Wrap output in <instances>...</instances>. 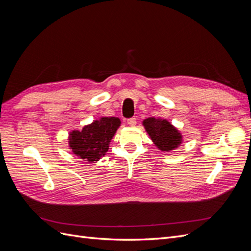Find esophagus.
Returning <instances> with one entry per match:
<instances>
[{
    "mask_svg": "<svg viewBox=\"0 0 251 251\" xmlns=\"http://www.w3.org/2000/svg\"><path fill=\"white\" fill-rule=\"evenodd\" d=\"M136 123H137V121H136V118H135V117H132V118H128V119H127V125H128V126H136Z\"/></svg>",
    "mask_w": 251,
    "mask_h": 251,
    "instance_id": "obj_1",
    "label": "esophagus"
}]
</instances>
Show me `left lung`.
I'll list each match as a JSON object with an SVG mask.
<instances>
[{
	"instance_id": "8db88e82",
	"label": "left lung",
	"mask_w": 251,
	"mask_h": 251,
	"mask_svg": "<svg viewBox=\"0 0 251 251\" xmlns=\"http://www.w3.org/2000/svg\"><path fill=\"white\" fill-rule=\"evenodd\" d=\"M150 137L161 151H172L181 143V135L168 120L150 117L143 121Z\"/></svg>"
}]
</instances>
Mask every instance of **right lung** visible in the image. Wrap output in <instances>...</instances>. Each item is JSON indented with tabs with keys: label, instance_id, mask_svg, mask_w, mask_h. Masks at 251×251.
I'll use <instances>...</instances> for the list:
<instances>
[{
	"label": "right lung",
	"instance_id": "right-lung-1",
	"mask_svg": "<svg viewBox=\"0 0 251 251\" xmlns=\"http://www.w3.org/2000/svg\"><path fill=\"white\" fill-rule=\"evenodd\" d=\"M119 126L120 120L117 117L95 120L83 126L81 131H73L70 134V149L85 161H98L108 151L109 143Z\"/></svg>",
	"mask_w": 251,
	"mask_h": 251
}]
</instances>
